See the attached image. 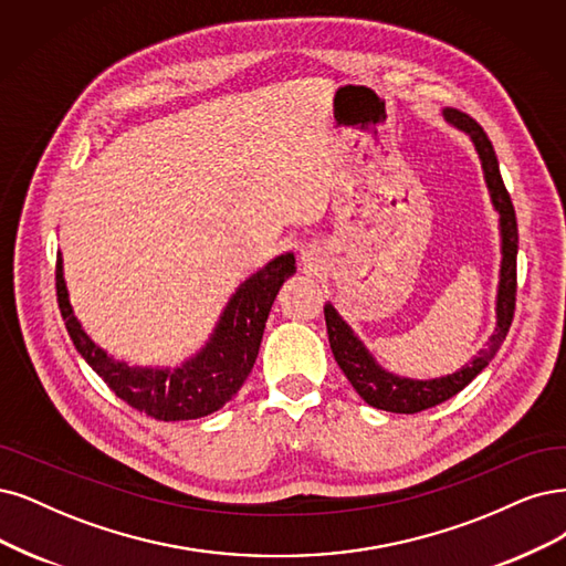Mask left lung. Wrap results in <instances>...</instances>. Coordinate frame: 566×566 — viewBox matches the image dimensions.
<instances>
[{"instance_id": "8db88e82", "label": "left lung", "mask_w": 566, "mask_h": 566, "mask_svg": "<svg viewBox=\"0 0 566 566\" xmlns=\"http://www.w3.org/2000/svg\"><path fill=\"white\" fill-rule=\"evenodd\" d=\"M446 123L452 128L462 130L469 135V139L475 146V154L480 158V167H483V177L490 191V200L494 212L499 214V238H501V263H499V284H496V326L485 347L480 349L475 357H471L462 368L441 375V378L431 380H415L406 378V375H396L380 366V361L373 357L370 349L364 345V340L354 333V328L340 317V312L333 307L328 301L324 305V317L328 328V343L331 352L336 357L338 366L347 375L354 391H357L361 399L387 412H401L412 415L427 408H433L443 403L457 391H462L475 375L483 370L499 352L501 343L506 340V333L513 322V310H515V263H517V221H515V209L511 202V196L504 186L499 172V160L494 154V146L488 139L485 130L480 125L457 109H443Z\"/></svg>"}]
</instances>
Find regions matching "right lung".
<instances>
[{
  "instance_id": "add662e5",
  "label": "right lung",
  "mask_w": 566,
  "mask_h": 566,
  "mask_svg": "<svg viewBox=\"0 0 566 566\" xmlns=\"http://www.w3.org/2000/svg\"><path fill=\"white\" fill-rule=\"evenodd\" d=\"M294 272L296 256L286 251L247 277L228 298L205 345L177 366H137L99 347L74 315L60 251L55 284L62 319L88 366L135 410L179 422L217 412L240 391L256 364L270 307Z\"/></svg>"
}]
</instances>
